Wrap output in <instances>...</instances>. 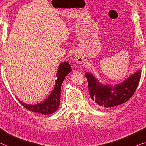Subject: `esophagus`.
Instances as JSON below:
<instances>
[{"instance_id":"esophagus-1","label":"esophagus","mask_w":146,"mask_h":146,"mask_svg":"<svg viewBox=\"0 0 146 146\" xmlns=\"http://www.w3.org/2000/svg\"><path fill=\"white\" fill-rule=\"evenodd\" d=\"M76 59L78 62H82L83 61L82 57L80 55H76Z\"/></svg>"}]
</instances>
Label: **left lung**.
Here are the masks:
<instances>
[{
  "label": "left lung",
  "mask_w": 146,
  "mask_h": 146,
  "mask_svg": "<svg viewBox=\"0 0 146 146\" xmlns=\"http://www.w3.org/2000/svg\"><path fill=\"white\" fill-rule=\"evenodd\" d=\"M89 92L91 99L98 106L111 108L127 102L135 92L141 77L138 70L120 84H102L93 73L87 72Z\"/></svg>",
  "instance_id": "obj_1"
}]
</instances>
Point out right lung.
I'll list each match as a JSON object with an SVG mask.
<instances>
[{
	"label": "right lung",
	"mask_w": 146,
	"mask_h": 146,
	"mask_svg": "<svg viewBox=\"0 0 146 146\" xmlns=\"http://www.w3.org/2000/svg\"><path fill=\"white\" fill-rule=\"evenodd\" d=\"M71 71L72 68L68 62L64 61L59 64L57 69V74H56L57 80H55L54 87L48 97L43 102L35 104H25L18 99L19 102L21 103L22 106L31 111L37 112V113L44 114V115H49V114L54 113L60 105L61 85L66 76Z\"/></svg>",
	"instance_id": "obj_1"
}]
</instances>
